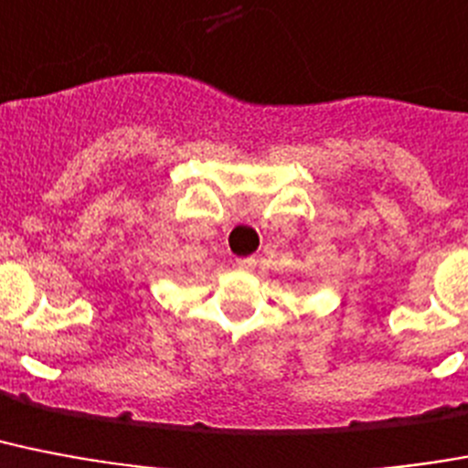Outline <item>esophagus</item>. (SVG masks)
<instances>
[{"instance_id": "1", "label": "esophagus", "mask_w": 468, "mask_h": 468, "mask_svg": "<svg viewBox=\"0 0 468 468\" xmlns=\"http://www.w3.org/2000/svg\"><path fill=\"white\" fill-rule=\"evenodd\" d=\"M235 267L240 269V271H252V269L257 267V260H254V257H242V260L235 261Z\"/></svg>"}]
</instances>
